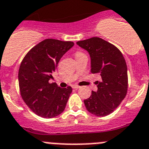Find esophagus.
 Masks as SVG:
<instances>
[{
  "label": "esophagus",
  "mask_w": 149,
  "mask_h": 149,
  "mask_svg": "<svg viewBox=\"0 0 149 149\" xmlns=\"http://www.w3.org/2000/svg\"><path fill=\"white\" fill-rule=\"evenodd\" d=\"M80 86H79V85H76V84H75V85H73V88H74V89H79V88H80Z\"/></svg>",
  "instance_id": "1"
}]
</instances>
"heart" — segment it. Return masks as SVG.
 Instances as JSON below:
<instances>
[{
	"label": "heart",
	"instance_id": "b5f03b06",
	"mask_svg": "<svg viewBox=\"0 0 149 149\" xmlns=\"http://www.w3.org/2000/svg\"><path fill=\"white\" fill-rule=\"evenodd\" d=\"M79 54V52H77V53H76V54Z\"/></svg>",
	"mask_w": 149,
	"mask_h": 149
}]
</instances>
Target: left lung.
I'll use <instances>...</instances> for the list:
<instances>
[{"label":"left lung","instance_id":"left-lung-1","mask_svg":"<svg viewBox=\"0 0 149 149\" xmlns=\"http://www.w3.org/2000/svg\"><path fill=\"white\" fill-rule=\"evenodd\" d=\"M88 51L91 59V73H98V90L92 91L84 101L86 109L93 115L104 117L112 113L124 99L128 90L127 66L120 50L99 37L76 42Z\"/></svg>","mask_w":149,"mask_h":149}]
</instances>
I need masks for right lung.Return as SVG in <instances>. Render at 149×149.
Masks as SVG:
<instances>
[{
  "label": "right lung",
  "mask_w": 149,
  "mask_h": 149,
  "mask_svg": "<svg viewBox=\"0 0 149 149\" xmlns=\"http://www.w3.org/2000/svg\"><path fill=\"white\" fill-rule=\"evenodd\" d=\"M73 45L71 41L46 39L22 60L18 72L20 95L31 110L42 118H52L65 109L72 87L60 88L49 80L62 56Z\"/></svg>",
  "instance_id": "right-lung-1"
}]
</instances>
